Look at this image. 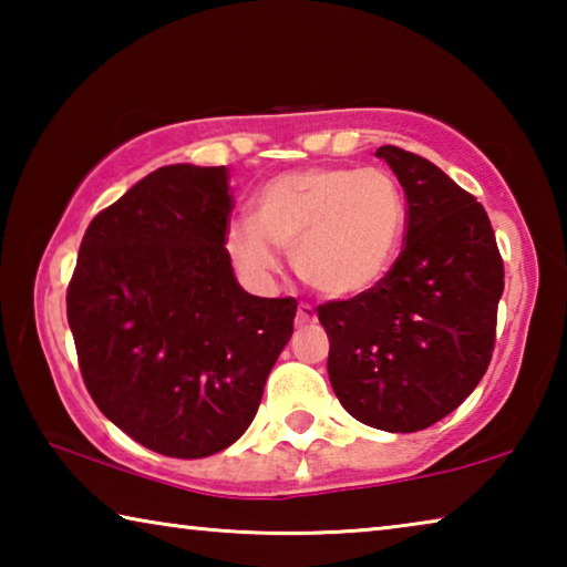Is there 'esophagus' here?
Wrapping results in <instances>:
<instances>
[{
    "mask_svg": "<svg viewBox=\"0 0 567 567\" xmlns=\"http://www.w3.org/2000/svg\"><path fill=\"white\" fill-rule=\"evenodd\" d=\"M318 322V312H315V307L312 305H300L297 307V324H300V328H305V324H315Z\"/></svg>",
    "mask_w": 567,
    "mask_h": 567,
    "instance_id": "esophagus-1",
    "label": "esophagus"
}]
</instances>
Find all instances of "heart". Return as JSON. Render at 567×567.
I'll use <instances>...</instances> for the list:
<instances>
[{
    "label": "heart",
    "instance_id": "1",
    "mask_svg": "<svg viewBox=\"0 0 567 567\" xmlns=\"http://www.w3.org/2000/svg\"><path fill=\"white\" fill-rule=\"evenodd\" d=\"M405 225V195L388 169L307 167L267 182L252 217L229 223L225 245L249 282L270 280L282 249L302 282L344 300L385 280Z\"/></svg>",
    "mask_w": 567,
    "mask_h": 567
}]
</instances>
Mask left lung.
<instances>
[{
  "label": "left lung",
  "instance_id": "1",
  "mask_svg": "<svg viewBox=\"0 0 567 567\" xmlns=\"http://www.w3.org/2000/svg\"><path fill=\"white\" fill-rule=\"evenodd\" d=\"M375 155L405 189V247L375 290L320 305L318 318L342 408L385 433H417L483 380L505 272L473 195L412 152L385 145Z\"/></svg>",
  "mask_w": 567,
  "mask_h": 567
}]
</instances>
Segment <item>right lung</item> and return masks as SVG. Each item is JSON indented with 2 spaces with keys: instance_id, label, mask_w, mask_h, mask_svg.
I'll return each instance as SVG.
<instances>
[{
  "instance_id": "obj_1",
  "label": "right lung",
  "mask_w": 567,
  "mask_h": 567,
  "mask_svg": "<svg viewBox=\"0 0 567 567\" xmlns=\"http://www.w3.org/2000/svg\"><path fill=\"white\" fill-rule=\"evenodd\" d=\"M227 167L150 172L92 219L66 320L92 400L140 445L207 457L255 420L295 297H255L225 249Z\"/></svg>"
}]
</instances>
